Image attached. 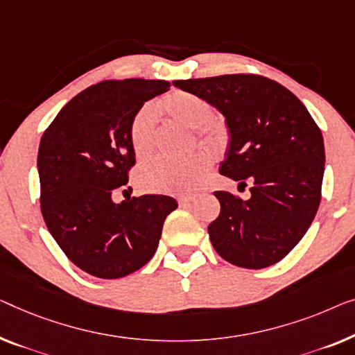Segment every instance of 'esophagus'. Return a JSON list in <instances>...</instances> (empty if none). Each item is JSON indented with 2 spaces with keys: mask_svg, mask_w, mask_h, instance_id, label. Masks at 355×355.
Listing matches in <instances>:
<instances>
[{
  "mask_svg": "<svg viewBox=\"0 0 355 355\" xmlns=\"http://www.w3.org/2000/svg\"><path fill=\"white\" fill-rule=\"evenodd\" d=\"M178 202H179V205H181V207H187V205L195 202V197H181L178 200Z\"/></svg>",
  "mask_w": 355,
  "mask_h": 355,
  "instance_id": "obj_1",
  "label": "esophagus"
}]
</instances>
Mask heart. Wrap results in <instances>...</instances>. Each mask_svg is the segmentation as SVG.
Listing matches in <instances>:
<instances>
[{
	"label": "heart",
	"instance_id": "obj_1",
	"mask_svg": "<svg viewBox=\"0 0 355 355\" xmlns=\"http://www.w3.org/2000/svg\"><path fill=\"white\" fill-rule=\"evenodd\" d=\"M165 114L179 125L192 128L198 139L213 148L227 141V126L219 116L211 115V105L202 96L187 91H173L162 101ZM157 132V110L152 104L142 105L132 116L130 141L139 158L152 150ZM213 160L207 152H198L186 160L152 158L137 171L139 186L150 192L186 195L202 186L211 171Z\"/></svg>",
	"mask_w": 355,
	"mask_h": 355
}]
</instances>
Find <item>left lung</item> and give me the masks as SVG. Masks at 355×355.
I'll use <instances>...</instances> for the list:
<instances>
[{"label": "left lung", "mask_w": 355, "mask_h": 355, "mask_svg": "<svg viewBox=\"0 0 355 355\" xmlns=\"http://www.w3.org/2000/svg\"><path fill=\"white\" fill-rule=\"evenodd\" d=\"M225 116L230 142L219 173L251 184L248 200L214 192L220 213L208 225L220 258L245 269L284 259L309 229L320 205L325 169L322 131L285 86L237 73L173 81Z\"/></svg>", "instance_id": "8db88e82"}]
</instances>
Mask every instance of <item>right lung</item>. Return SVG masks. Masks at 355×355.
<instances>
[{
    "label": "right lung",
    "mask_w": 355,
    "mask_h": 355,
    "mask_svg": "<svg viewBox=\"0 0 355 355\" xmlns=\"http://www.w3.org/2000/svg\"><path fill=\"white\" fill-rule=\"evenodd\" d=\"M169 86L163 80L101 81L76 94L41 137L44 223L67 258L99 279H120L146 266L166 216L178 208L166 195L112 200L136 163L132 116Z\"/></svg>",
    "instance_id": "right-lung-1"
}]
</instances>
